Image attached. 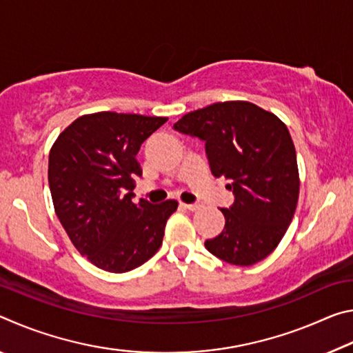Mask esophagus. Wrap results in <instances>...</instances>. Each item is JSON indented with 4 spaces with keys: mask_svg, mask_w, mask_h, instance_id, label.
I'll return each instance as SVG.
<instances>
[{
    "mask_svg": "<svg viewBox=\"0 0 353 353\" xmlns=\"http://www.w3.org/2000/svg\"><path fill=\"white\" fill-rule=\"evenodd\" d=\"M183 208H187V210H191V212H194V210H198V208L201 207L199 204H185V202H182L181 204Z\"/></svg>",
    "mask_w": 353,
    "mask_h": 353,
    "instance_id": "obj_1",
    "label": "esophagus"
}]
</instances>
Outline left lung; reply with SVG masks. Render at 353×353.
Returning a JSON list of instances; mask_svg holds the SVG:
<instances>
[{
  "instance_id": "1",
  "label": "left lung",
  "mask_w": 353,
  "mask_h": 353,
  "mask_svg": "<svg viewBox=\"0 0 353 353\" xmlns=\"http://www.w3.org/2000/svg\"><path fill=\"white\" fill-rule=\"evenodd\" d=\"M198 137L214 177H225L235 196L221 208L225 224L205 241L210 254L230 265L250 266L266 259L282 240L299 199L296 149L285 123L248 101L214 103L174 124Z\"/></svg>"
}]
</instances>
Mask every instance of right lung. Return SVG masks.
Returning <instances> with one entry per match:
<instances>
[{
	"instance_id": "obj_1",
	"label": "right lung",
	"mask_w": 353,
	"mask_h": 353,
	"mask_svg": "<svg viewBox=\"0 0 353 353\" xmlns=\"http://www.w3.org/2000/svg\"><path fill=\"white\" fill-rule=\"evenodd\" d=\"M163 117L98 112L74 119L51 148L48 182L59 221L71 243L94 266L128 272L162 246L177 202L132 201L137 154Z\"/></svg>"
}]
</instances>
